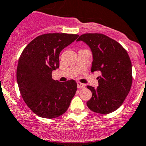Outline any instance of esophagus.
<instances>
[{
	"mask_svg": "<svg viewBox=\"0 0 146 146\" xmlns=\"http://www.w3.org/2000/svg\"><path fill=\"white\" fill-rule=\"evenodd\" d=\"M77 85H78V88H84L85 87V84H82L80 82H78Z\"/></svg>",
	"mask_w": 146,
	"mask_h": 146,
	"instance_id": "34e87169",
	"label": "esophagus"
}]
</instances>
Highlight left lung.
I'll return each mask as SVG.
<instances>
[{"mask_svg":"<svg viewBox=\"0 0 146 146\" xmlns=\"http://www.w3.org/2000/svg\"><path fill=\"white\" fill-rule=\"evenodd\" d=\"M83 41L93 55L91 72L100 70L97 88L88 85L92 96L87 102L91 111L102 114L113 112L121 106L132 85V66L126 50L118 42L100 33H86Z\"/></svg>","mask_w":146,"mask_h":146,"instance_id":"1","label":"left lung"}]
</instances>
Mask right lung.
Returning a JSON list of instances; mask_svg holds the SVG:
<instances>
[{"mask_svg": "<svg viewBox=\"0 0 146 146\" xmlns=\"http://www.w3.org/2000/svg\"><path fill=\"white\" fill-rule=\"evenodd\" d=\"M78 35L48 33L31 41L22 52L17 67V81L22 98L40 117L54 119L64 114L77 90L74 80L61 82L52 79L59 67V54Z\"/></svg>", "mask_w": 146, "mask_h": 146, "instance_id": "obj_1", "label": "right lung"}]
</instances>
